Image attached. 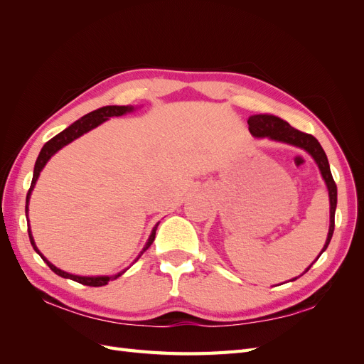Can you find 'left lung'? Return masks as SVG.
<instances>
[{"mask_svg": "<svg viewBox=\"0 0 364 364\" xmlns=\"http://www.w3.org/2000/svg\"><path fill=\"white\" fill-rule=\"evenodd\" d=\"M247 124H249V132L255 138H270L273 141L285 142V144L299 147V149L305 150L306 153H310L313 159L316 161L318 170H321L322 178L326 183L328 194H329V230H328L325 246H323L322 252L318 253V257H321L322 253L326 250L329 241H331V238H333L334 215H336V206H337V185L333 179L331 170H329V162H328V158L325 155L322 146L318 144V141L313 135L304 134V132L291 127L287 121H284L274 115H269V114L252 115L247 119ZM310 267H308L305 272L310 270ZM294 279H297V278H294ZM294 279H291V281H294Z\"/></svg>", "mask_w": 364, "mask_h": 364, "instance_id": "obj_1", "label": "left lung"}]
</instances>
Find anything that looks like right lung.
<instances>
[{
  "instance_id": "1",
  "label": "right lung",
  "mask_w": 364,
  "mask_h": 364,
  "mask_svg": "<svg viewBox=\"0 0 364 364\" xmlns=\"http://www.w3.org/2000/svg\"><path fill=\"white\" fill-rule=\"evenodd\" d=\"M132 111H134V106H103V107H100V109H97V111H92V112H90L87 115L82 117L80 119H77L75 123H73L70 127H67L63 132H60V134H58L56 136L51 138L48 142H46V146L42 147V150H41V153H39V156H38V159H36L35 171H33L31 185H30V190H28V193H27V199H26V215H27V220H28V202H30L31 191H33V188H35L36 181H38V178H39V174H41L42 168L46 167V164L48 162V159L54 155V153H56L58 150H60L62 147H65L67 144H70L71 141H74V139H77L79 136H82L83 134H86V132H90L91 129H94V127H97V126H100V124L103 123V121L109 119L111 117H119V115H124V114L132 112ZM156 229H158V225H156L155 228H153V230H151V234H150V237H149V240H147L146 246L142 247V250H141V253H139L136 259H139V257L142 255V253H144V252L151 246L153 240H155V235H156ZM28 237H30V243H31L33 249H35V250L39 253V255H41V258L47 262V266H48L54 273L59 274V277H62V278H68V279H73V281L79 282V284L90 285V287H102V285H106L109 281L119 278L121 274H123V273L127 270V269H126V270L119 272V273H117V274H112V277H79V274L67 273V272H63V270L58 269L56 266H53V264H51L46 257L42 255V253L39 252V249H38L36 245H35V240H33L30 228H28ZM136 259H135V261H136Z\"/></svg>"
}]
</instances>
